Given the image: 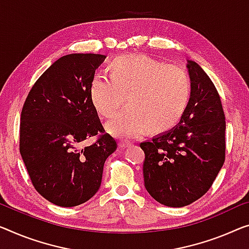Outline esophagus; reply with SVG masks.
<instances>
[{"label": "esophagus", "mask_w": 249, "mask_h": 249, "mask_svg": "<svg viewBox=\"0 0 249 249\" xmlns=\"http://www.w3.org/2000/svg\"><path fill=\"white\" fill-rule=\"evenodd\" d=\"M128 146H129V143L128 142H124V141H120V142H118V147L126 148V147H128Z\"/></svg>", "instance_id": "34e87169"}]
</instances>
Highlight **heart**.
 I'll return each mask as SVG.
<instances>
[{
    "instance_id": "b5f03b06",
    "label": "heart",
    "mask_w": 249,
    "mask_h": 249,
    "mask_svg": "<svg viewBox=\"0 0 249 249\" xmlns=\"http://www.w3.org/2000/svg\"><path fill=\"white\" fill-rule=\"evenodd\" d=\"M109 77L92 76L89 96L102 118H110L127 97L123 112L106 129L118 139L162 134L176 127L190 103L192 86L188 72L142 54L118 55L107 65Z\"/></svg>"
}]
</instances>
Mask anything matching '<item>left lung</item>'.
I'll use <instances>...</instances> for the list:
<instances>
[{
    "label": "left lung",
    "instance_id": "1",
    "mask_svg": "<svg viewBox=\"0 0 249 249\" xmlns=\"http://www.w3.org/2000/svg\"><path fill=\"white\" fill-rule=\"evenodd\" d=\"M192 92L180 123L143 142L144 185L168 207L190 205L206 194L226 157V121L216 87L196 62L188 60Z\"/></svg>",
    "mask_w": 249,
    "mask_h": 249
}]
</instances>
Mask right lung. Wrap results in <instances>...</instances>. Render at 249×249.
I'll list each match as a JSON object with an SVG mask.
<instances>
[{"instance_id":"right-lung-1","label":"right lung","mask_w":249,"mask_h":249,"mask_svg":"<svg viewBox=\"0 0 249 249\" xmlns=\"http://www.w3.org/2000/svg\"><path fill=\"white\" fill-rule=\"evenodd\" d=\"M106 55L71 53L53 62L29 91L21 112L20 153L30 180L60 207L86 202L98 191L104 163L117 148L89 96L95 70ZM91 146L79 148L88 137Z\"/></svg>"}]
</instances>
